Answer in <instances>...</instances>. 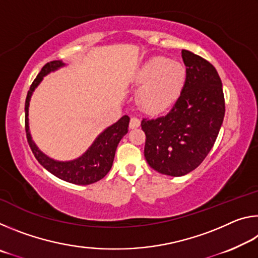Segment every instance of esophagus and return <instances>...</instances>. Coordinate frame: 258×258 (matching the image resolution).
Returning a JSON list of instances; mask_svg holds the SVG:
<instances>
[{
    "instance_id": "esophagus-1",
    "label": "esophagus",
    "mask_w": 258,
    "mask_h": 258,
    "mask_svg": "<svg viewBox=\"0 0 258 258\" xmlns=\"http://www.w3.org/2000/svg\"><path fill=\"white\" fill-rule=\"evenodd\" d=\"M140 124H141V121H140L139 118H137V117H132L130 120V128H138Z\"/></svg>"
}]
</instances>
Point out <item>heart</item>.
I'll return each mask as SVG.
<instances>
[{
	"label": "heart",
	"instance_id": "1",
	"mask_svg": "<svg viewBox=\"0 0 258 258\" xmlns=\"http://www.w3.org/2000/svg\"><path fill=\"white\" fill-rule=\"evenodd\" d=\"M185 81L186 69L180 61L165 56L148 59L134 75L139 107L149 113L164 111L180 97Z\"/></svg>",
	"mask_w": 258,
	"mask_h": 258
}]
</instances>
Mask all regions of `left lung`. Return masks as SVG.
I'll list each match as a JSON object with an SVG mask.
<instances>
[{"mask_svg": "<svg viewBox=\"0 0 258 258\" xmlns=\"http://www.w3.org/2000/svg\"><path fill=\"white\" fill-rule=\"evenodd\" d=\"M185 85L167 113L143 118L145 157L151 168L169 176H183L198 167L216 141L225 102L215 67L202 56L182 50Z\"/></svg>", "mask_w": 258, "mask_h": 258, "instance_id": "obj_1", "label": "left lung"}]
</instances>
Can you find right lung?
<instances>
[{
  "label": "right lung",
  "instance_id": "1",
  "mask_svg": "<svg viewBox=\"0 0 258 258\" xmlns=\"http://www.w3.org/2000/svg\"><path fill=\"white\" fill-rule=\"evenodd\" d=\"M66 66L61 60H54L47 62L42 71L35 78L33 84L27 93L25 102V125H26V135L32 149L35 158L38 160L46 171H49L54 176L61 178V180L73 183L78 185H87L98 182L107 175L110 171L117 146L124 135L128 132L130 117L123 116L116 121L115 124L109 126L103 132L100 133L97 139L94 140L92 145L84 154L76 159L68 161H59L50 158L44 152H42L38 147L33 141L32 135L29 132V119H28V109L29 101L32 98L35 89L40 85L43 81V77L46 76L51 72L58 71L59 68Z\"/></svg>",
  "mask_w": 258,
  "mask_h": 258
}]
</instances>
